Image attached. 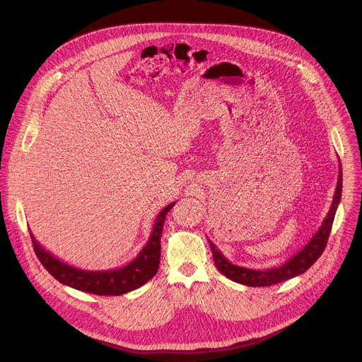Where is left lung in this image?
<instances>
[{"label": "left lung", "instance_id": "8db88e82", "mask_svg": "<svg viewBox=\"0 0 362 362\" xmlns=\"http://www.w3.org/2000/svg\"><path fill=\"white\" fill-rule=\"evenodd\" d=\"M341 192H342V170L339 168V176H338L337 189L331 203V208L325 219L322 221L320 229L298 253L292 255L282 265L269 268V269H250V268L233 265L226 259L223 253L218 249V246L211 239H208L214 253V261L216 268L230 281L246 285V286H271L306 272L317 262V259L322 255L327 246V240L332 228L335 212L338 209V204L341 200Z\"/></svg>", "mask_w": 362, "mask_h": 362}]
</instances>
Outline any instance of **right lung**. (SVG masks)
Listing matches in <instances>:
<instances>
[{
	"label": "right lung",
	"instance_id": "obj_1",
	"mask_svg": "<svg viewBox=\"0 0 362 362\" xmlns=\"http://www.w3.org/2000/svg\"><path fill=\"white\" fill-rule=\"evenodd\" d=\"M176 202H172L156 216L153 223L151 233L146 245L137 253L133 261L127 265L109 269V271H86L71 267L53 253L45 250L30 232L33 239V246L37 257L42 267L53 275L63 285L71 286L74 289L94 293V295H123L134 291L148 282L159 271L160 264V238L165 225L166 215L170 212Z\"/></svg>",
	"mask_w": 362,
	"mask_h": 362
}]
</instances>
